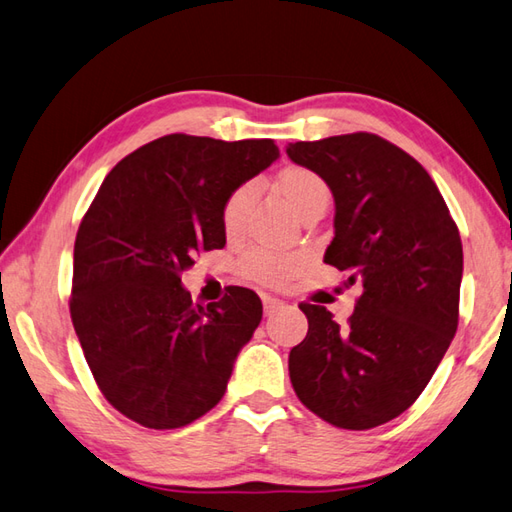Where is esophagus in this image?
I'll return each instance as SVG.
<instances>
[{"label": "esophagus", "instance_id": "obj_1", "mask_svg": "<svg viewBox=\"0 0 512 512\" xmlns=\"http://www.w3.org/2000/svg\"><path fill=\"white\" fill-rule=\"evenodd\" d=\"M286 304L282 302V299H277V297H264V313L270 317V315H275L277 310H282Z\"/></svg>", "mask_w": 512, "mask_h": 512}]
</instances>
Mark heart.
<instances>
[{
  "mask_svg": "<svg viewBox=\"0 0 512 512\" xmlns=\"http://www.w3.org/2000/svg\"><path fill=\"white\" fill-rule=\"evenodd\" d=\"M277 188L288 204L293 206L299 215L308 206L317 202H328L330 190L326 182L317 173L308 168H286L277 177ZM255 202V186L242 184L226 197L222 206V226L226 235H239L244 230L250 208ZM304 266V255L299 253H275V250H250L242 259V273L255 282L262 284H282L288 277H293L299 268Z\"/></svg>",
  "mask_w": 512,
  "mask_h": 512,
  "instance_id": "obj_1",
  "label": "heart"
}]
</instances>
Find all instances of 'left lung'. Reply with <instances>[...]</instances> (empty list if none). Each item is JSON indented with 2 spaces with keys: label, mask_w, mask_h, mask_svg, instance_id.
Here are the masks:
<instances>
[{
  "label": "left lung",
  "mask_w": 512,
  "mask_h": 512,
  "mask_svg": "<svg viewBox=\"0 0 512 512\" xmlns=\"http://www.w3.org/2000/svg\"><path fill=\"white\" fill-rule=\"evenodd\" d=\"M286 153L333 190L324 262L364 284L346 326L324 306L299 304L308 333L288 355L290 382L324 422L375 428L413 406L453 342L462 239L424 166L384 137L337 135Z\"/></svg>",
  "instance_id": "8db88e82"
}]
</instances>
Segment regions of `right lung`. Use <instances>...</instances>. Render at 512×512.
Instances as JSON below:
<instances>
[{
	"label": "right lung",
	"instance_id": "1",
	"mask_svg": "<svg viewBox=\"0 0 512 512\" xmlns=\"http://www.w3.org/2000/svg\"><path fill=\"white\" fill-rule=\"evenodd\" d=\"M279 157L273 139L159 137L124 157L79 224L70 319L110 406L155 430L219 404L262 322L253 290L193 304L182 273L224 248L226 197Z\"/></svg>",
	"mask_w": 512,
	"mask_h": 512
}]
</instances>
